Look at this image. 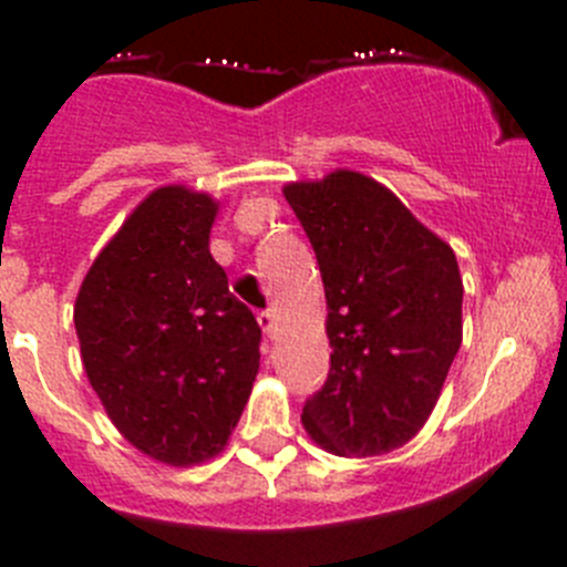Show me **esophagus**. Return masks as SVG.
Wrapping results in <instances>:
<instances>
[{
  "mask_svg": "<svg viewBox=\"0 0 567 567\" xmlns=\"http://www.w3.org/2000/svg\"><path fill=\"white\" fill-rule=\"evenodd\" d=\"M257 323H260V329L266 331V337L277 334V312H274V310L257 312Z\"/></svg>",
  "mask_w": 567,
  "mask_h": 567,
  "instance_id": "34e87169",
  "label": "esophagus"
}]
</instances>
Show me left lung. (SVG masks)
<instances>
[{"label":"left lung","mask_w":567,"mask_h":567,"mask_svg":"<svg viewBox=\"0 0 567 567\" xmlns=\"http://www.w3.org/2000/svg\"><path fill=\"white\" fill-rule=\"evenodd\" d=\"M282 192L316 249L329 310V379L305 403V431L346 458L392 453L427 422L461 348L455 251L362 173Z\"/></svg>","instance_id":"8db88e82"}]
</instances>
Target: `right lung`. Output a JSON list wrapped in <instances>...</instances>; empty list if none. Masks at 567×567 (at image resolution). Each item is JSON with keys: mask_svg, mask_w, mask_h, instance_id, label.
Returning a JSON list of instances; mask_svg holds the SVG:
<instances>
[{"mask_svg": "<svg viewBox=\"0 0 567 567\" xmlns=\"http://www.w3.org/2000/svg\"><path fill=\"white\" fill-rule=\"evenodd\" d=\"M216 203L147 194L101 249L73 323L84 373L140 453L194 466L225 450L260 370V326L210 257Z\"/></svg>", "mask_w": 567, "mask_h": 567, "instance_id": "obj_1", "label": "right lung"}]
</instances>
